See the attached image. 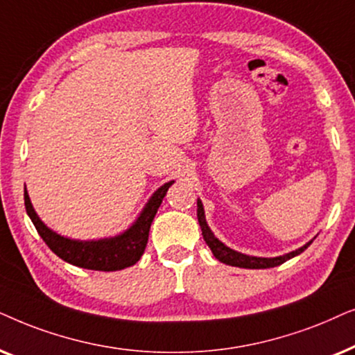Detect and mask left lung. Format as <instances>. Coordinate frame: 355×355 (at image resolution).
I'll list each match as a JSON object with an SVG mask.
<instances>
[{
	"mask_svg": "<svg viewBox=\"0 0 355 355\" xmlns=\"http://www.w3.org/2000/svg\"><path fill=\"white\" fill-rule=\"evenodd\" d=\"M198 222H200L201 227V232H202V239L207 243V247L211 248V252L214 257L219 259L220 263L229 264V266H237V268H247V269H266V268H274V266H279V264L286 263L287 259L297 257L302 252H305L306 248L310 247V242H306L304 247L294 250V252H289L286 254H281V257H274V258H263V257H250V254L240 253L237 250H232L227 247L225 243H222L219 239L216 237L214 232L209 229L206 222V216H205V207H202V202L200 198H198Z\"/></svg>",
	"mask_w": 355,
	"mask_h": 355,
	"instance_id": "obj_1",
	"label": "left lung"
}]
</instances>
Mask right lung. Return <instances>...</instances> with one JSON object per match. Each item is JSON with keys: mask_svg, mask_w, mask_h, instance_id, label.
Wrapping results in <instances>:
<instances>
[{"mask_svg": "<svg viewBox=\"0 0 355 355\" xmlns=\"http://www.w3.org/2000/svg\"><path fill=\"white\" fill-rule=\"evenodd\" d=\"M172 183L173 180L164 183L153 193L143 211L128 229L113 237L97 240H76L51 230L35 212L27 188L24 190V202H26L27 216L34 222L37 232L56 257L78 268L94 269V271H118V269L133 266L143 257L146 245H148L150 224Z\"/></svg>", "mask_w": 355, "mask_h": 355, "instance_id": "obj_1", "label": "right lung"}]
</instances>
